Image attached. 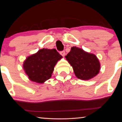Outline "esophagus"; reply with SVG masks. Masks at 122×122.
<instances>
[{
  "instance_id": "esophagus-1",
  "label": "esophagus",
  "mask_w": 122,
  "mask_h": 122,
  "mask_svg": "<svg viewBox=\"0 0 122 122\" xmlns=\"http://www.w3.org/2000/svg\"><path fill=\"white\" fill-rule=\"evenodd\" d=\"M60 54L62 55V56H64L65 55V51H60Z\"/></svg>"
}]
</instances>
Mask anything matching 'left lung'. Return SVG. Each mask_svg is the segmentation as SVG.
Masks as SVG:
<instances>
[{"label": "left lung", "mask_w": 122, "mask_h": 122, "mask_svg": "<svg viewBox=\"0 0 122 122\" xmlns=\"http://www.w3.org/2000/svg\"><path fill=\"white\" fill-rule=\"evenodd\" d=\"M65 57L73 67L76 77L80 80H90L100 71V63L96 55L81 48L71 47Z\"/></svg>", "instance_id": "1"}]
</instances>
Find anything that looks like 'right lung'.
<instances>
[{"label": "right lung", "mask_w": 122, "mask_h": 122, "mask_svg": "<svg viewBox=\"0 0 122 122\" xmlns=\"http://www.w3.org/2000/svg\"><path fill=\"white\" fill-rule=\"evenodd\" d=\"M62 57L55 49H41L27 57L24 70L30 81L43 83L51 77L55 65Z\"/></svg>", "instance_id": "1"}]
</instances>
